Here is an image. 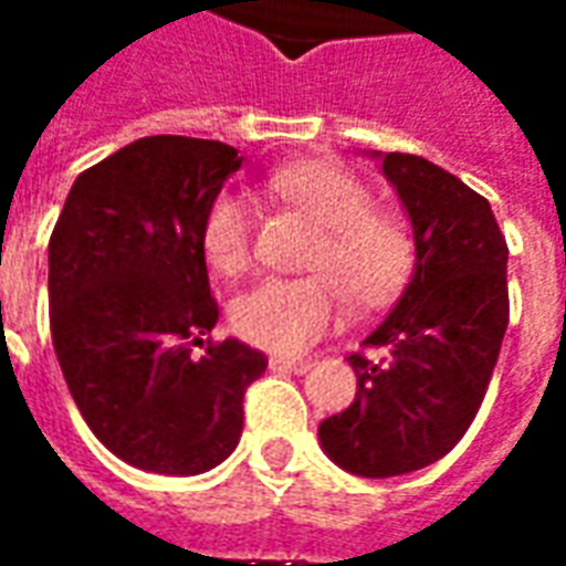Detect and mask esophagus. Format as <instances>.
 Segmentation results:
<instances>
[{
	"label": "esophagus",
	"mask_w": 566,
	"mask_h": 566,
	"mask_svg": "<svg viewBox=\"0 0 566 566\" xmlns=\"http://www.w3.org/2000/svg\"><path fill=\"white\" fill-rule=\"evenodd\" d=\"M270 369L275 373H296V376H303L312 369V360H303V357H270Z\"/></svg>",
	"instance_id": "34e87169"
}]
</instances>
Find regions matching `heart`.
Instances as JSON below:
<instances>
[{
	"label": "heart",
	"mask_w": 566,
	"mask_h": 566,
	"mask_svg": "<svg viewBox=\"0 0 566 566\" xmlns=\"http://www.w3.org/2000/svg\"><path fill=\"white\" fill-rule=\"evenodd\" d=\"M272 193L306 211L321 227L312 275H272L233 303L235 333L251 345L296 355L345 312V286L357 306L373 308L400 294L416 266V245L403 223L373 209L364 181L333 163H287L270 175ZM202 254L211 270L239 275L251 258V206L223 190L202 218Z\"/></svg>",
	"instance_id": "b5f03b06"
}]
</instances>
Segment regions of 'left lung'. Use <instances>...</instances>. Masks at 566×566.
Wrapping results in <instances>:
<instances>
[{
    "instance_id": "obj_1",
    "label": "left lung",
    "mask_w": 566,
    "mask_h": 566,
    "mask_svg": "<svg viewBox=\"0 0 566 566\" xmlns=\"http://www.w3.org/2000/svg\"><path fill=\"white\" fill-rule=\"evenodd\" d=\"M381 172L409 211L416 275L364 339L385 357L348 355L355 400L318 427L327 458L367 479L421 470L461 442L510 324V248L488 199L416 154H385Z\"/></svg>"
}]
</instances>
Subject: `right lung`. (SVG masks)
<instances>
[{
    "label": "right lung",
    "mask_w": 566,
    "mask_h": 566,
    "mask_svg": "<svg viewBox=\"0 0 566 566\" xmlns=\"http://www.w3.org/2000/svg\"><path fill=\"white\" fill-rule=\"evenodd\" d=\"M239 150L148 136L75 178L48 242L51 339L93 437L148 473L197 475L242 437L266 355L218 324L202 218Z\"/></svg>",
    "instance_id": "right-lung-1"
}]
</instances>
